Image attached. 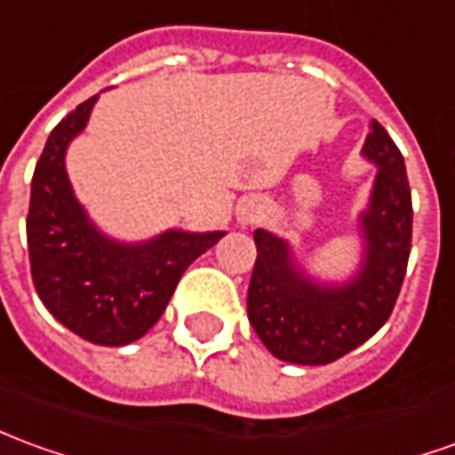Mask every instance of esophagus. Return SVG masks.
I'll return each instance as SVG.
<instances>
[{
  "label": "esophagus",
  "mask_w": 455,
  "mask_h": 455,
  "mask_svg": "<svg viewBox=\"0 0 455 455\" xmlns=\"http://www.w3.org/2000/svg\"><path fill=\"white\" fill-rule=\"evenodd\" d=\"M259 217H260V209L253 204H249L246 209H241V212H238V219H241L243 224H256Z\"/></svg>",
  "instance_id": "esophagus-1"
}]
</instances>
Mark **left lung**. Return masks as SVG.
<instances>
[{"label":"left lung","instance_id":"1","mask_svg":"<svg viewBox=\"0 0 455 455\" xmlns=\"http://www.w3.org/2000/svg\"><path fill=\"white\" fill-rule=\"evenodd\" d=\"M362 152L379 164L370 209L362 214L367 253L360 275L323 288L295 271L288 243L253 231L256 263L249 283V320L273 357L291 364H330L360 347L389 320L411 253V189L404 157L371 120Z\"/></svg>","mask_w":455,"mask_h":455}]
</instances>
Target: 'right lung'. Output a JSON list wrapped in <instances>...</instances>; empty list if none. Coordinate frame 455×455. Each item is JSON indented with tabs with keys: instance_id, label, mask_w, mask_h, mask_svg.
I'll return each instance as SVG.
<instances>
[{
	"instance_id": "right-lung-1",
	"label": "right lung",
	"mask_w": 455,
	"mask_h": 455,
	"mask_svg": "<svg viewBox=\"0 0 455 455\" xmlns=\"http://www.w3.org/2000/svg\"><path fill=\"white\" fill-rule=\"evenodd\" d=\"M95 98L51 130L36 162L27 214L28 263L51 315L93 345L120 347L160 320L187 266L224 231H167L140 246L116 243L95 231L63 167L66 148L85 128Z\"/></svg>"
}]
</instances>
